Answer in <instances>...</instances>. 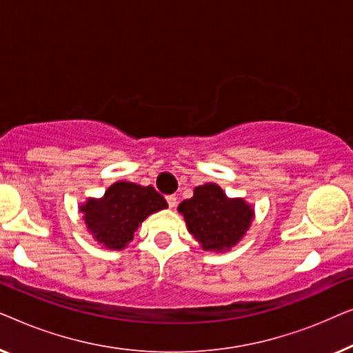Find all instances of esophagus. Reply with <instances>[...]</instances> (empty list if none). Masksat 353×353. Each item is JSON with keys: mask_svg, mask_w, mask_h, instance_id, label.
Here are the masks:
<instances>
[{"mask_svg": "<svg viewBox=\"0 0 353 353\" xmlns=\"http://www.w3.org/2000/svg\"><path fill=\"white\" fill-rule=\"evenodd\" d=\"M165 199H167L168 207H170V209H175V207H176V196L175 194H170V196H167Z\"/></svg>", "mask_w": 353, "mask_h": 353, "instance_id": "esophagus-1", "label": "esophagus"}]
</instances>
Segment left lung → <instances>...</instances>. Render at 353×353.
I'll return each mask as SVG.
<instances>
[{
  "label": "left lung",
  "instance_id": "left-lung-1",
  "mask_svg": "<svg viewBox=\"0 0 353 353\" xmlns=\"http://www.w3.org/2000/svg\"><path fill=\"white\" fill-rule=\"evenodd\" d=\"M178 212L201 248L210 252H225L238 244L254 219L248 202L241 197L230 199L215 183L197 186L191 199L178 205Z\"/></svg>",
  "mask_w": 353,
  "mask_h": 353
}]
</instances>
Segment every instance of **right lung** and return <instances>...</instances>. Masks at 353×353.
<instances>
[{
	"mask_svg": "<svg viewBox=\"0 0 353 353\" xmlns=\"http://www.w3.org/2000/svg\"><path fill=\"white\" fill-rule=\"evenodd\" d=\"M167 201L152 186L117 181L101 199L80 205L86 228L108 249L120 250L133 239L134 231L151 214L167 209Z\"/></svg>",
	"mask_w": 353,
	"mask_h": 353,
	"instance_id": "1",
	"label": "right lung"
}]
</instances>
